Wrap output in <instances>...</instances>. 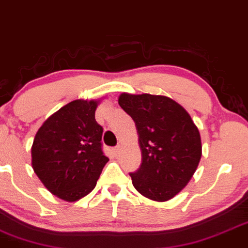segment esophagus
<instances>
[{"label": "esophagus", "instance_id": "1", "mask_svg": "<svg viewBox=\"0 0 248 248\" xmlns=\"http://www.w3.org/2000/svg\"><path fill=\"white\" fill-rule=\"evenodd\" d=\"M113 152H114L115 155H119V154H120V152H121V146H116L114 149H113Z\"/></svg>", "mask_w": 248, "mask_h": 248}]
</instances>
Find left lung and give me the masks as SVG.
<instances>
[{"label": "left lung", "instance_id": "8db88e82", "mask_svg": "<svg viewBox=\"0 0 248 248\" xmlns=\"http://www.w3.org/2000/svg\"><path fill=\"white\" fill-rule=\"evenodd\" d=\"M118 101L132 116L139 135L142 162L129 173L134 187L152 201H169L186 186L201 161L197 126L168 96L122 93Z\"/></svg>", "mask_w": 248, "mask_h": 248}]
</instances>
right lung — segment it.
Returning <instances> with one entry per match:
<instances>
[{"label": "right lung", "mask_w": 248, "mask_h": 248, "mask_svg": "<svg viewBox=\"0 0 248 248\" xmlns=\"http://www.w3.org/2000/svg\"><path fill=\"white\" fill-rule=\"evenodd\" d=\"M100 100L71 101L42 124L31 147L33 171L52 195L77 202L88 195L108 162L95 121Z\"/></svg>", "instance_id": "add662e5"}]
</instances>
